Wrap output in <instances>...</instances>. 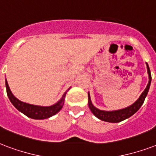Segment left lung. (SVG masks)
Returning <instances> with one entry per match:
<instances>
[{
    "label": "left lung",
    "mask_w": 156,
    "mask_h": 156,
    "mask_svg": "<svg viewBox=\"0 0 156 156\" xmlns=\"http://www.w3.org/2000/svg\"><path fill=\"white\" fill-rule=\"evenodd\" d=\"M147 68L148 76H149V81H148V84H147L145 90L142 92V94L140 95L138 99L134 103H133L131 106H129V107L120 110H115V111H102V110H100L98 108H97V107H95L93 105L91 98H90V94H89V93L88 94L89 107V109L91 110L92 113L97 118L102 120V121L110 122V123H118V122L123 121L124 119H126L128 118H129L130 116H132L133 115H134L140 109V107H142V105L143 104L145 98L147 97L148 91H149L150 85H151V71H150L149 66H148L147 63Z\"/></svg>",
    "instance_id": "8db88e82"
}]
</instances>
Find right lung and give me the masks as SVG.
Instances as JSON below:
<instances>
[{
    "label": "right lung",
    "instance_id": "obj_1",
    "mask_svg": "<svg viewBox=\"0 0 156 156\" xmlns=\"http://www.w3.org/2000/svg\"><path fill=\"white\" fill-rule=\"evenodd\" d=\"M5 87H6V92L8 98L11 103L14 105V107L23 114L27 115L29 118H32L34 119H44L53 116L57 114L60 110L62 108L64 105V100L67 92L70 89V88L65 92L61 99L55 104L49 106V107H43V106H37V105H32L26 103L19 100L13 94L9 89L8 82L5 80Z\"/></svg>",
    "mask_w": 156,
    "mask_h": 156
}]
</instances>
